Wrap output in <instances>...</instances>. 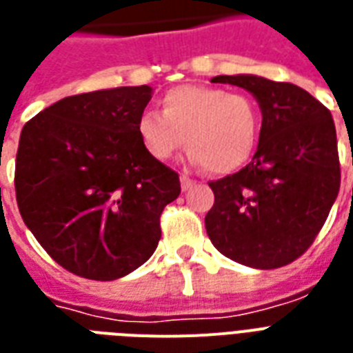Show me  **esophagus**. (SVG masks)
Here are the masks:
<instances>
[{"label":"esophagus","mask_w":353,"mask_h":353,"mask_svg":"<svg viewBox=\"0 0 353 353\" xmlns=\"http://www.w3.org/2000/svg\"><path fill=\"white\" fill-rule=\"evenodd\" d=\"M180 184H182V191H188V190H191V188H193L194 180L191 179V176H188L185 173H182V174H180Z\"/></svg>","instance_id":"esophagus-1"}]
</instances>
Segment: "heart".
<instances>
[{
    "mask_svg": "<svg viewBox=\"0 0 353 353\" xmlns=\"http://www.w3.org/2000/svg\"><path fill=\"white\" fill-rule=\"evenodd\" d=\"M138 137L153 159L169 160L182 145L211 173H231L250 160L261 131L253 98L221 87L180 85L163 97L162 112L138 118Z\"/></svg>",
    "mask_w": 353,
    "mask_h": 353,
    "instance_id": "b5f03b06",
    "label": "heart"
}]
</instances>
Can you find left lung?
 Listing matches in <instances>:
<instances>
[{
	"instance_id": "left-lung-1",
	"label": "left lung",
	"mask_w": 353,
	"mask_h": 353,
	"mask_svg": "<svg viewBox=\"0 0 353 353\" xmlns=\"http://www.w3.org/2000/svg\"><path fill=\"white\" fill-rule=\"evenodd\" d=\"M246 89L262 112L259 148L239 173L210 182L205 215L213 246L231 261L273 270L303 255L334 205L341 185L332 112L310 92L255 74L215 76Z\"/></svg>"
}]
</instances>
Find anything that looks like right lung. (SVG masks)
I'll return each mask as SVG.
<instances>
[{
    "instance_id": "obj_1",
    "label": "right lung",
    "mask_w": 353,
    "mask_h": 353,
    "mask_svg": "<svg viewBox=\"0 0 353 353\" xmlns=\"http://www.w3.org/2000/svg\"><path fill=\"white\" fill-rule=\"evenodd\" d=\"M149 85L67 97L25 123L16 200L36 241L78 277L114 281L159 246L179 173L145 151L137 123Z\"/></svg>"
}]
</instances>
